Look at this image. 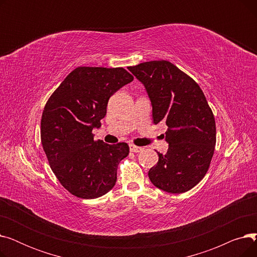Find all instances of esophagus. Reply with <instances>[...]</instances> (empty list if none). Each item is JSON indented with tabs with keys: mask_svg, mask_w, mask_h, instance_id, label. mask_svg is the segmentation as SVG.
I'll list each match as a JSON object with an SVG mask.
<instances>
[{
	"mask_svg": "<svg viewBox=\"0 0 257 257\" xmlns=\"http://www.w3.org/2000/svg\"><path fill=\"white\" fill-rule=\"evenodd\" d=\"M129 148H130V151L133 152V153H139V152L143 151V149H144V148H142V147H138V146H134V145H130Z\"/></svg>",
	"mask_w": 257,
	"mask_h": 257,
	"instance_id": "34e87169",
	"label": "esophagus"
}]
</instances>
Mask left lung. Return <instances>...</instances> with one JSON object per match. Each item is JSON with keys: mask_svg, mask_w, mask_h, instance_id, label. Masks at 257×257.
Wrapping results in <instances>:
<instances>
[{"mask_svg": "<svg viewBox=\"0 0 257 257\" xmlns=\"http://www.w3.org/2000/svg\"><path fill=\"white\" fill-rule=\"evenodd\" d=\"M128 70L144 84L152 104L153 121L166 123L167 154L149 178L160 190L181 194L197 185L208 171L214 152L215 121L196 81L167 60L143 62Z\"/></svg>", "mask_w": 257, "mask_h": 257, "instance_id": "1", "label": "left lung"}]
</instances>
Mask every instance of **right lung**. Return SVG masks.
<instances>
[{
	"instance_id": "1",
	"label": "right lung",
	"mask_w": 257,
	"mask_h": 257,
	"mask_svg": "<svg viewBox=\"0 0 257 257\" xmlns=\"http://www.w3.org/2000/svg\"><path fill=\"white\" fill-rule=\"evenodd\" d=\"M132 80L123 67L80 66L66 76L44 108V151L61 185L78 198H99L115 184L117 166L128 156L129 146L93 141L92 129L101 127L109 98Z\"/></svg>"
}]
</instances>
